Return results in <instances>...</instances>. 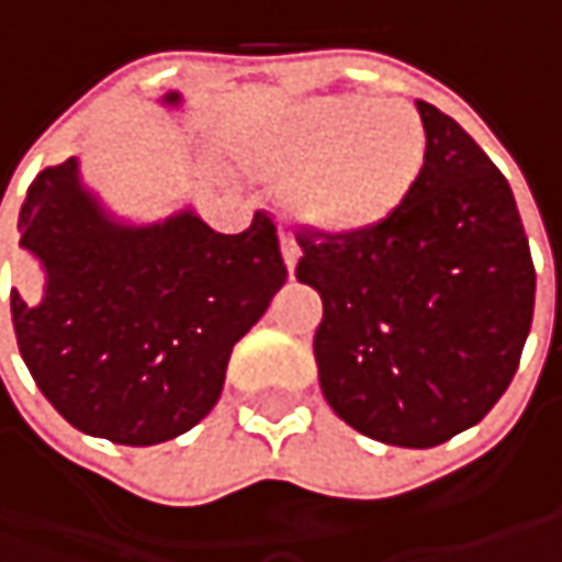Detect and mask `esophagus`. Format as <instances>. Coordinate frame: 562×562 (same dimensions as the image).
Wrapping results in <instances>:
<instances>
[{"label": "esophagus", "instance_id": "1", "mask_svg": "<svg viewBox=\"0 0 562 562\" xmlns=\"http://www.w3.org/2000/svg\"><path fill=\"white\" fill-rule=\"evenodd\" d=\"M281 252H284V266H288V271L296 269V259H300V244H296V237H293L291 231H281Z\"/></svg>", "mask_w": 562, "mask_h": 562}]
</instances>
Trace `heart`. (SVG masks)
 <instances>
[{"label": "heart", "instance_id": "heart-1", "mask_svg": "<svg viewBox=\"0 0 562 562\" xmlns=\"http://www.w3.org/2000/svg\"><path fill=\"white\" fill-rule=\"evenodd\" d=\"M425 127L403 102L325 97L296 105L262 146V165L303 175L296 200L325 227L357 231L387 218L425 165Z\"/></svg>", "mask_w": 562, "mask_h": 562}]
</instances>
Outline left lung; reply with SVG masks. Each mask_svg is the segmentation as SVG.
Wrapping results in <instances>:
<instances>
[{
	"label": "left lung",
	"instance_id": "1",
	"mask_svg": "<svg viewBox=\"0 0 562 562\" xmlns=\"http://www.w3.org/2000/svg\"><path fill=\"white\" fill-rule=\"evenodd\" d=\"M425 165L372 227L300 234L296 278L322 293L313 350L340 419L391 447L472 428L519 369L535 313L529 237L507 178L463 127L416 102Z\"/></svg>",
	"mask_w": 562,
	"mask_h": 562
}]
</instances>
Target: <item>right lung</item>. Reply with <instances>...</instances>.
<instances>
[{
	"label": "right lung",
	"mask_w": 562,
	"mask_h": 562,
	"mask_svg": "<svg viewBox=\"0 0 562 562\" xmlns=\"http://www.w3.org/2000/svg\"><path fill=\"white\" fill-rule=\"evenodd\" d=\"M18 231L46 274L40 303L11 291L36 387L77 431L127 447L171 441L209 416L234 344L288 281L266 212L240 234L212 231L193 209L127 225L83 187L77 159L36 175Z\"/></svg>",
	"instance_id": "add662e5"
}]
</instances>
